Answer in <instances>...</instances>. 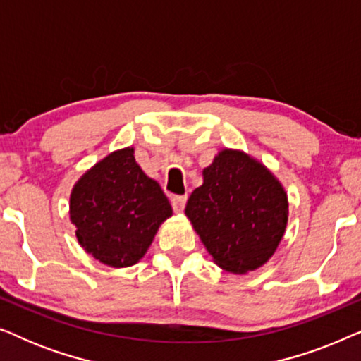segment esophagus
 I'll list each match as a JSON object with an SVG mask.
<instances>
[{"label":"esophagus","mask_w":361,"mask_h":361,"mask_svg":"<svg viewBox=\"0 0 361 361\" xmlns=\"http://www.w3.org/2000/svg\"><path fill=\"white\" fill-rule=\"evenodd\" d=\"M171 202H172V209H174V212L179 214V212L184 210L185 202H187V195H174V197H172Z\"/></svg>","instance_id":"obj_1"}]
</instances>
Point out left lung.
I'll use <instances>...</instances> for the list:
<instances>
[{
    "label": "left lung",
    "instance_id": "8db88e82",
    "mask_svg": "<svg viewBox=\"0 0 361 361\" xmlns=\"http://www.w3.org/2000/svg\"><path fill=\"white\" fill-rule=\"evenodd\" d=\"M204 184L192 192L185 215L215 264L246 274L268 263L288 225L284 187L255 157L221 149L202 171Z\"/></svg>",
    "mask_w": 361,
    "mask_h": 361
}]
</instances>
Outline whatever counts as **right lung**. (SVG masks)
I'll return each instance as SVG.
<instances>
[{
  "label": "right lung",
  "mask_w": 361,
  "mask_h": 361,
  "mask_svg": "<svg viewBox=\"0 0 361 361\" xmlns=\"http://www.w3.org/2000/svg\"><path fill=\"white\" fill-rule=\"evenodd\" d=\"M78 245L110 268L146 255L172 207L135 159V147L113 151L73 185L68 205Z\"/></svg>",
  "instance_id": "obj_1"
}]
</instances>
